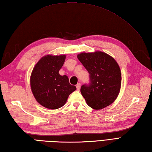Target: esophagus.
<instances>
[{
    "mask_svg": "<svg viewBox=\"0 0 152 152\" xmlns=\"http://www.w3.org/2000/svg\"><path fill=\"white\" fill-rule=\"evenodd\" d=\"M80 87H81V83H77V85H76V88H77V89H78V90H80Z\"/></svg>",
    "mask_w": 152,
    "mask_h": 152,
    "instance_id": "1",
    "label": "esophagus"
}]
</instances>
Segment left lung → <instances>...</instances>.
<instances>
[{"mask_svg":"<svg viewBox=\"0 0 152 152\" xmlns=\"http://www.w3.org/2000/svg\"><path fill=\"white\" fill-rule=\"evenodd\" d=\"M89 74V82L82 86L80 91L90 107L102 109L117 98L121 82L119 66L114 58L101 51L78 55Z\"/></svg>","mask_w":152,"mask_h":152,"instance_id":"left-lung-1","label":"left lung"}]
</instances>
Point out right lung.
Here are the masks:
<instances>
[{"label": "right lung", "instance_id": "right-lung-1", "mask_svg": "<svg viewBox=\"0 0 152 152\" xmlns=\"http://www.w3.org/2000/svg\"><path fill=\"white\" fill-rule=\"evenodd\" d=\"M65 56H46L38 61L31 76L32 92L40 104L49 109H57L65 104L69 95L75 91L69 78L61 76Z\"/></svg>", "mask_w": 152, "mask_h": 152}]
</instances>
